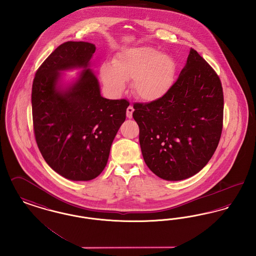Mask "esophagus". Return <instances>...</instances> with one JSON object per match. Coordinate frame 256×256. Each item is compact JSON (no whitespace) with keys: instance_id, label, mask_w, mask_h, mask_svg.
I'll return each mask as SVG.
<instances>
[{"instance_id":"obj_1","label":"esophagus","mask_w":256,"mask_h":256,"mask_svg":"<svg viewBox=\"0 0 256 256\" xmlns=\"http://www.w3.org/2000/svg\"><path fill=\"white\" fill-rule=\"evenodd\" d=\"M133 112H134V108H133L132 106H129V107L127 108L126 116H127L128 118H133Z\"/></svg>"}]
</instances>
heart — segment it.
Instances as JSON below:
<instances>
[{
  "label": "heart",
  "instance_id": "1",
  "mask_svg": "<svg viewBox=\"0 0 256 256\" xmlns=\"http://www.w3.org/2000/svg\"><path fill=\"white\" fill-rule=\"evenodd\" d=\"M177 66L168 54L148 47L123 49L114 54L112 64L101 66L100 75L110 94L118 95L132 82L134 94L146 103L160 101L174 84Z\"/></svg>",
  "mask_w": 256,
  "mask_h": 256
}]
</instances>
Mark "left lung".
<instances>
[{
    "mask_svg": "<svg viewBox=\"0 0 256 256\" xmlns=\"http://www.w3.org/2000/svg\"><path fill=\"white\" fill-rule=\"evenodd\" d=\"M134 108L144 160L162 179L192 177L215 153L222 130V88L213 68L196 50H190L168 94Z\"/></svg>",
    "mask_w": 256,
    "mask_h": 256,
    "instance_id": "1",
    "label": "left lung"
}]
</instances>
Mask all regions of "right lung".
I'll return each mask as SVG.
<instances>
[{"label": "right lung", "instance_id": "right-lung-1", "mask_svg": "<svg viewBox=\"0 0 256 256\" xmlns=\"http://www.w3.org/2000/svg\"><path fill=\"white\" fill-rule=\"evenodd\" d=\"M94 45L68 41L38 68L32 82V108L36 140L50 168L72 181H88L100 174L112 144L126 118L128 101L110 100L90 60ZM82 72L66 82L64 72Z\"/></svg>", "mask_w": 256, "mask_h": 256}]
</instances>
